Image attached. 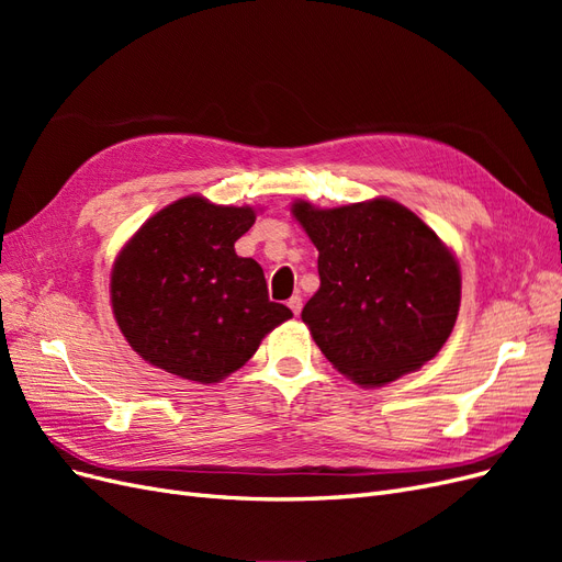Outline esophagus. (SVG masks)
I'll list each match as a JSON object with an SVG mask.
<instances>
[{"label":"esophagus","instance_id":"obj_1","mask_svg":"<svg viewBox=\"0 0 562 562\" xmlns=\"http://www.w3.org/2000/svg\"><path fill=\"white\" fill-rule=\"evenodd\" d=\"M288 307H291V312L297 316L302 312V297L300 295H293L291 300H288Z\"/></svg>","mask_w":562,"mask_h":562}]
</instances>
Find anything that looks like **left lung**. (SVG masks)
<instances>
[{
	"mask_svg": "<svg viewBox=\"0 0 562 562\" xmlns=\"http://www.w3.org/2000/svg\"><path fill=\"white\" fill-rule=\"evenodd\" d=\"M293 215L318 250L321 288L304 304L323 356L353 382L380 386L422 368L450 337L462 279L436 232L391 199Z\"/></svg>",
	"mask_w": 562,
	"mask_h": 562,
	"instance_id": "1",
	"label": "left lung"
}]
</instances>
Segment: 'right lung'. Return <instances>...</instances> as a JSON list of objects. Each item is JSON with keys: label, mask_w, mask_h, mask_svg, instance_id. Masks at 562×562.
Here are the masks:
<instances>
[{"label": "right lung", "mask_w": 562, "mask_h": 562, "mask_svg": "<svg viewBox=\"0 0 562 562\" xmlns=\"http://www.w3.org/2000/svg\"><path fill=\"white\" fill-rule=\"evenodd\" d=\"M248 206L178 199L135 232L112 269V310L128 345L178 378L213 384L239 370L293 312L271 302L262 267L239 258Z\"/></svg>", "instance_id": "1"}]
</instances>
